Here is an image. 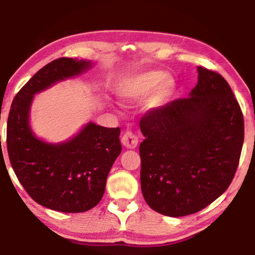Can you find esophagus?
<instances>
[{"instance_id":"1","label":"esophagus","mask_w":255,"mask_h":255,"mask_svg":"<svg viewBox=\"0 0 255 255\" xmlns=\"http://www.w3.org/2000/svg\"><path fill=\"white\" fill-rule=\"evenodd\" d=\"M121 141H122V144H124L126 148H129V149H134L138 143L137 136L131 133V131H126L124 136L121 138Z\"/></svg>"}]
</instances>
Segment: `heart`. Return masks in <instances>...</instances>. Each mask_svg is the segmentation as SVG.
<instances>
[{
	"label": "heart",
	"mask_w": 255,
	"mask_h": 255,
	"mask_svg": "<svg viewBox=\"0 0 255 255\" xmlns=\"http://www.w3.org/2000/svg\"><path fill=\"white\" fill-rule=\"evenodd\" d=\"M165 76V73L157 72V70L140 74L125 83L120 94L124 99L140 100L146 98L151 89L159 84L154 92L153 101L156 104L162 102L168 99L174 92V81L170 77Z\"/></svg>",
	"instance_id": "b5f03b06"
}]
</instances>
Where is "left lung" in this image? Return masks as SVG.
Listing matches in <instances>:
<instances>
[{
    "label": "left lung",
    "mask_w": 255,
    "mask_h": 255,
    "mask_svg": "<svg viewBox=\"0 0 255 255\" xmlns=\"http://www.w3.org/2000/svg\"><path fill=\"white\" fill-rule=\"evenodd\" d=\"M188 98L147 112L140 120L141 191L167 217L201 211L231 185L244 143V117L220 74L198 67Z\"/></svg>",
    "instance_id": "8db88e82"
}]
</instances>
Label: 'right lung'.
I'll return each instance as SVG.
<instances>
[{
  "instance_id": "add662e5",
  "label": "right lung",
  "mask_w": 255,
  "mask_h": 255,
  "mask_svg": "<svg viewBox=\"0 0 255 255\" xmlns=\"http://www.w3.org/2000/svg\"><path fill=\"white\" fill-rule=\"evenodd\" d=\"M90 67L89 61L72 57L51 61L16 94L8 117L7 149L18 181L37 204L63 213L89 211L102 199L122 149L120 128L89 122L66 142L47 143L30 129L29 112L36 93Z\"/></svg>"
}]
</instances>
